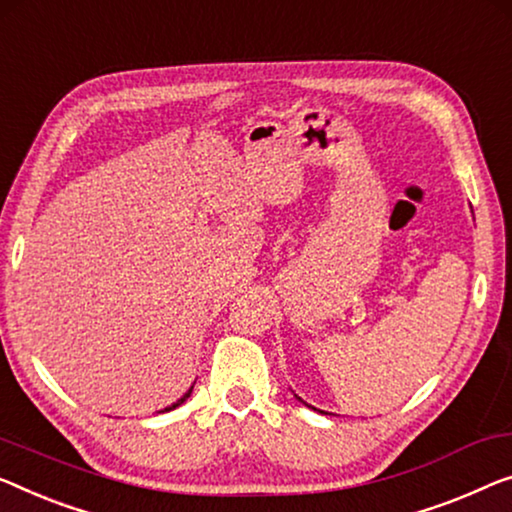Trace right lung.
<instances>
[{"label":"right lung","mask_w":512,"mask_h":512,"mask_svg":"<svg viewBox=\"0 0 512 512\" xmlns=\"http://www.w3.org/2000/svg\"><path fill=\"white\" fill-rule=\"evenodd\" d=\"M190 393H193V386H190V388H188V393H186V395H183V398H181V400H177V402H174V404H172V407H167L165 411H170V409H174V407H179V404H181V402H186V400H188V395H190Z\"/></svg>","instance_id":"1"}]
</instances>
